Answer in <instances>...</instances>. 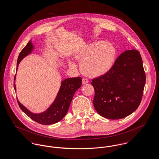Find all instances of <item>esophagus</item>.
Returning a JSON list of instances; mask_svg holds the SVG:
<instances>
[{
  "label": "esophagus",
  "mask_w": 159,
  "mask_h": 159,
  "mask_svg": "<svg viewBox=\"0 0 159 159\" xmlns=\"http://www.w3.org/2000/svg\"><path fill=\"white\" fill-rule=\"evenodd\" d=\"M88 82H88V79H84V78H83V79H82V84H87Z\"/></svg>",
  "instance_id": "obj_1"
}]
</instances>
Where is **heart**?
Listing matches in <instances>:
<instances>
[{
  "label": "heart",
  "instance_id": "b5f03b06",
  "mask_svg": "<svg viewBox=\"0 0 159 159\" xmlns=\"http://www.w3.org/2000/svg\"><path fill=\"white\" fill-rule=\"evenodd\" d=\"M117 55V49L110 42L98 40L82 47L76 55L83 74L93 77L105 75L113 68ZM68 65L75 67L70 61Z\"/></svg>",
  "mask_w": 159,
  "mask_h": 159
}]
</instances>
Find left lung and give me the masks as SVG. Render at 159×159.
<instances>
[{"label": "left lung", "instance_id": "1", "mask_svg": "<svg viewBox=\"0 0 159 159\" xmlns=\"http://www.w3.org/2000/svg\"><path fill=\"white\" fill-rule=\"evenodd\" d=\"M91 83L93 106L99 115L112 120L127 117L138 108L143 95L145 74L140 53L135 49L125 51L108 73Z\"/></svg>", "mask_w": 159, "mask_h": 159}]
</instances>
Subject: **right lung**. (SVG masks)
<instances>
[{"label": "right lung", "instance_id": "1", "mask_svg": "<svg viewBox=\"0 0 159 159\" xmlns=\"http://www.w3.org/2000/svg\"><path fill=\"white\" fill-rule=\"evenodd\" d=\"M33 49L34 46L33 45L30 40L19 54L16 64V71L18 67V64L25 57L30 54ZM15 79L16 75L14 77V89L16 91ZM81 85L82 78L80 77L68 78L62 81L60 90L53 103L46 110L41 113H32L23 104H21L18 98L17 101L23 112L26 114L34 121L45 125H52L61 120L67 113L73 96L76 91L80 88Z\"/></svg>", "mask_w": 159, "mask_h": 159}]
</instances>
